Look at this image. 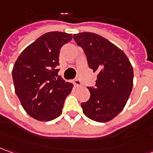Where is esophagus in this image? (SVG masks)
Wrapping results in <instances>:
<instances>
[{"label": "esophagus", "mask_w": 153, "mask_h": 153, "mask_svg": "<svg viewBox=\"0 0 153 153\" xmlns=\"http://www.w3.org/2000/svg\"><path fill=\"white\" fill-rule=\"evenodd\" d=\"M74 85L76 87L81 86V81H80L79 79H75L74 81Z\"/></svg>", "instance_id": "esophagus-1"}]
</instances>
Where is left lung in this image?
Returning a JSON list of instances; mask_svg holds the SVG:
<instances>
[{"label": "left lung", "instance_id": "obj_1", "mask_svg": "<svg viewBox=\"0 0 153 153\" xmlns=\"http://www.w3.org/2000/svg\"><path fill=\"white\" fill-rule=\"evenodd\" d=\"M74 39L87 56L88 65L97 74L91 97L81 103L83 113L97 122H108L123 109L133 87L134 72L129 58L118 46L99 34L83 32Z\"/></svg>", "mask_w": 153, "mask_h": 153}]
</instances>
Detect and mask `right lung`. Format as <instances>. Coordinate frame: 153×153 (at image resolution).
<instances>
[{
  "mask_svg": "<svg viewBox=\"0 0 153 153\" xmlns=\"http://www.w3.org/2000/svg\"><path fill=\"white\" fill-rule=\"evenodd\" d=\"M70 34L48 32L27 46L13 68L15 92L26 113L34 119L51 121L62 113L73 84L58 76L61 47Z\"/></svg>",
  "mask_w": 153,
  "mask_h": 153,
  "instance_id": "right-lung-1",
  "label": "right lung"
}]
</instances>
